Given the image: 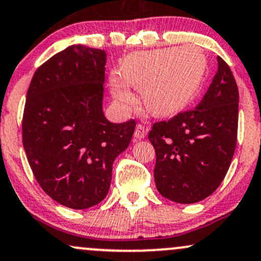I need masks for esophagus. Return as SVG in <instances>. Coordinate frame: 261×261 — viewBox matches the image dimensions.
<instances>
[{"label":"esophagus","mask_w":261,"mask_h":261,"mask_svg":"<svg viewBox=\"0 0 261 261\" xmlns=\"http://www.w3.org/2000/svg\"><path fill=\"white\" fill-rule=\"evenodd\" d=\"M146 134H147V130H146L145 126L139 124L136 126L135 134H134V136H135V139H137V140H141V139H145Z\"/></svg>","instance_id":"obj_1"}]
</instances>
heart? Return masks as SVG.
<instances>
[{
    "label": "heart",
    "instance_id": "b5f03b06",
    "mask_svg": "<svg viewBox=\"0 0 261 261\" xmlns=\"http://www.w3.org/2000/svg\"><path fill=\"white\" fill-rule=\"evenodd\" d=\"M207 59L199 48H163L127 56L120 76L111 79V91L124 105L135 102L130 88L142 89V102L153 116L168 117L190 105L202 84Z\"/></svg>",
    "mask_w": 261,
    "mask_h": 261
}]
</instances>
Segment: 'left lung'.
I'll return each instance as SVG.
<instances>
[{
    "label": "left lung",
    "instance_id": "obj_1",
    "mask_svg": "<svg viewBox=\"0 0 261 261\" xmlns=\"http://www.w3.org/2000/svg\"><path fill=\"white\" fill-rule=\"evenodd\" d=\"M238 101L233 73L218 57V71L199 104L154 122L148 140L156 152L153 176L161 196L190 204L219 187L236 151Z\"/></svg>",
    "mask_w": 261,
    "mask_h": 261
}]
</instances>
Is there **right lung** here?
<instances>
[{
    "label": "right lung",
    "instance_id": "add662e5",
    "mask_svg": "<svg viewBox=\"0 0 261 261\" xmlns=\"http://www.w3.org/2000/svg\"><path fill=\"white\" fill-rule=\"evenodd\" d=\"M105 51L71 45L34 71L22 119V141L42 190L59 204L85 210L107 197L113 163L136 121L102 113Z\"/></svg>",
    "mask_w": 261,
    "mask_h": 261
}]
</instances>
